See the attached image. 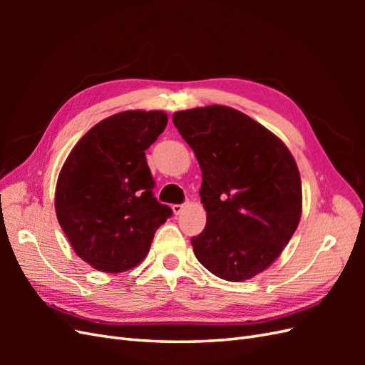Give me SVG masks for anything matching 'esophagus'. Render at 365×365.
<instances>
[{
	"mask_svg": "<svg viewBox=\"0 0 365 365\" xmlns=\"http://www.w3.org/2000/svg\"><path fill=\"white\" fill-rule=\"evenodd\" d=\"M184 208H185V204H173V205H172V210H173V213H175L176 216L181 215Z\"/></svg>",
	"mask_w": 365,
	"mask_h": 365,
	"instance_id": "esophagus-1",
	"label": "esophagus"
}]
</instances>
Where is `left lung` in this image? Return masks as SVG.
<instances>
[{
    "mask_svg": "<svg viewBox=\"0 0 365 365\" xmlns=\"http://www.w3.org/2000/svg\"><path fill=\"white\" fill-rule=\"evenodd\" d=\"M202 172L207 224L196 259L228 282L267 269L302 217V180L284 143L237 109L212 105L173 114Z\"/></svg>",
    "mask_w": 365,
    "mask_h": 365,
    "instance_id": "left-lung-1",
    "label": "left lung"
}]
</instances>
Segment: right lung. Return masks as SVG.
Segmentation results:
<instances>
[{
  "label": "right lung",
  "mask_w": 365,
  "mask_h": 365,
  "mask_svg": "<svg viewBox=\"0 0 365 365\" xmlns=\"http://www.w3.org/2000/svg\"><path fill=\"white\" fill-rule=\"evenodd\" d=\"M168 125L163 111H123L102 120L65 160L54 208L74 252L94 269L123 272L150 248L169 205L153 196L146 149Z\"/></svg>",
  "instance_id": "1"
}]
</instances>
